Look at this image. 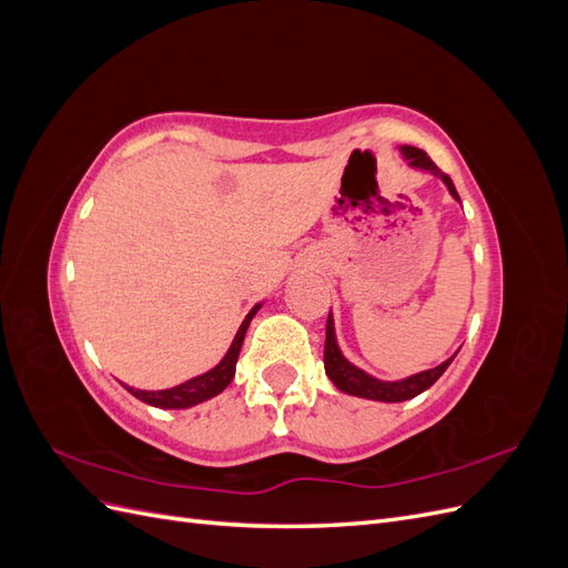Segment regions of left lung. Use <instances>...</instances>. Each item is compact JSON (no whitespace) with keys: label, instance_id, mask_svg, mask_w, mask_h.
<instances>
[{"label":"left lung","instance_id":"obj_1","mask_svg":"<svg viewBox=\"0 0 568 568\" xmlns=\"http://www.w3.org/2000/svg\"><path fill=\"white\" fill-rule=\"evenodd\" d=\"M405 161L412 168H419V170H428V173L440 178L445 182V186L450 189V194L459 201L457 196V189L453 184V180L443 173V170L426 156V153L417 146H400ZM455 357V355H453ZM453 357L445 359L438 367L434 369H426L419 374H412L407 379L400 382H379L374 379V376L365 374L363 369H357L355 365H351L346 357L341 355L338 351V343L334 336V320L332 315L326 317V341H324V369L326 376L334 382V386L343 393L348 395H357V398H369V400H382V403H403L415 398V395L424 393L428 386H434L438 382V376L448 369V365L453 363Z\"/></svg>","mask_w":568,"mask_h":568}]
</instances>
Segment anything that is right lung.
I'll use <instances>...</instances> for the list:
<instances>
[{"instance_id": "1", "label": "right lung", "mask_w": 568, "mask_h": 568, "mask_svg": "<svg viewBox=\"0 0 568 568\" xmlns=\"http://www.w3.org/2000/svg\"><path fill=\"white\" fill-rule=\"evenodd\" d=\"M257 307H261V305H255L253 311L246 315L242 326H239V332H236V336L232 341L227 355L222 357L220 365L213 367L211 372H205V374L196 376V379H189V382H184V384H180L175 388H165V390H140V388H132V386H125V388L134 395V398H140L142 403L153 405V407H161V409H184V407H192V405H199L203 400L213 398V395L225 390L232 384V379H234L239 351H242L246 329H248L253 315L257 313Z\"/></svg>"}]
</instances>
